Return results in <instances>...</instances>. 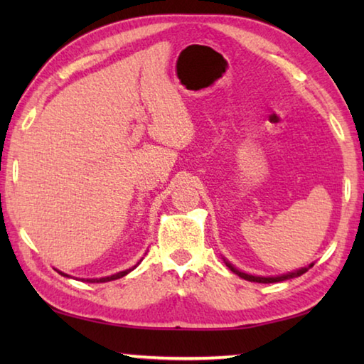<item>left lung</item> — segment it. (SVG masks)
Segmentation results:
<instances>
[{"label":"left lung","mask_w":364,"mask_h":364,"mask_svg":"<svg viewBox=\"0 0 364 364\" xmlns=\"http://www.w3.org/2000/svg\"><path fill=\"white\" fill-rule=\"evenodd\" d=\"M226 264H228V268H230V269L232 271V273L239 274V276H241L242 279H245V281H250V282H262V284H269V282H279V281H286V279L297 278V276H301L304 273H306L308 268H311V267H313V264H310V267H308V268H301V269L294 271V273H287V274H282V276H276V278H263V276H252V274H245V273H242V271H239V269L234 268L232 264H230V263H226Z\"/></svg>","instance_id":"8db88e82"}]
</instances>
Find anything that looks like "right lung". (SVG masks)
I'll use <instances>...</instances> for the list:
<instances>
[{
    "instance_id": "obj_1",
    "label": "right lung",
    "mask_w": 364,
    "mask_h": 364,
    "mask_svg": "<svg viewBox=\"0 0 364 364\" xmlns=\"http://www.w3.org/2000/svg\"><path fill=\"white\" fill-rule=\"evenodd\" d=\"M132 269H134V267H133V268H130V269L120 271V273H115V274H112V276H106V278H97V279H85V281H86V282H107V281H114V279L123 278V276L130 273ZM59 273H60V271H59ZM60 274H63V276H67V274H64V273H60Z\"/></svg>"
}]
</instances>
